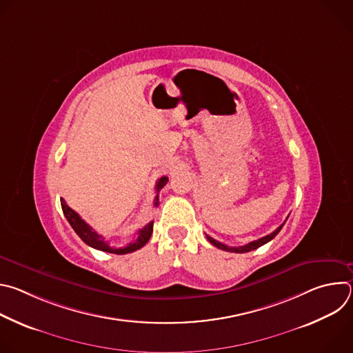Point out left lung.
Here are the masks:
<instances>
[{"label":"left lung","mask_w":353,"mask_h":353,"mask_svg":"<svg viewBox=\"0 0 353 353\" xmlns=\"http://www.w3.org/2000/svg\"><path fill=\"white\" fill-rule=\"evenodd\" d=\"M286 219H288V218H286ZM285 222H286V221H285ZM285 222H283L278 229H275L271 234H267V236H264V237H261V239H259V240L250 241L248 244H244V245H240V247H229V245H226V244H223V243H221V241L212 239V237L208 236V234H207V239H208V241H210L211 244H214L215 247H218V248H221V250H223V251H230V253H248V251L256 250V248L264 245L265 243L271 241V240L279 233V230L282 229V226L285 225Z\"/></svg>","instance_id":"obj_1"}]
</instances>
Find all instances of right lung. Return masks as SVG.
Returning <instances> with one entry per match:
<instances>
[{"instance_id": "right-lung-1", "label": "right lung", "mask_w": 353, "mask_h": 353, "mask_svg": "<svg viewBox=\"0 0 353 353\" xmlns=\"http://www.w3.org/2000/svg\"><path fill=\"white\" fill-rule=\"evenodd\" d=\"M168 181H169V177L163 176L157 183V196H155V203H154L155 207L159 205V191L166 185ZM61 208H63V212H64L67 221L70 222V225L72 226L75 233L82 239V241L96 250L106 251V253H113V254L132 253V251H137L141 247H143L148 243V240L150 239V234H152V232H154V222H149L143 229L138 230V233H137L138 237L132 243L127 244L125 247H110L108 244V241L105 240V237L97 234L83 219H81V216L67 205V203L63 198H61Z\"/></svg>"}]
</instances>
